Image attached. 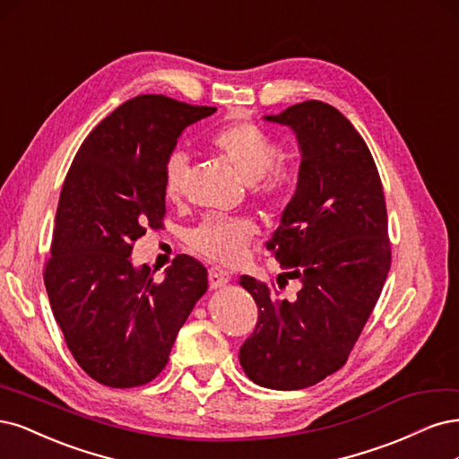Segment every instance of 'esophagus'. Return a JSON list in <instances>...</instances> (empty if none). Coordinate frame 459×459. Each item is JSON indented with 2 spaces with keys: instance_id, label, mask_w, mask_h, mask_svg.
<instances>
[{
  "instance_id": "1",
  "label": "esophagus",
  "mask_w": 459,
  "mask_h": 459,
  "mask_svg": "<svg viewBox=\"0 0 459 459\" xmlns=\"http://www.w3.org/2000/svg\"><path fill=\"white\" fill-rule=\"evenodd\" d=\"M229 282H230V276H229L227 271L219 269V267H212V269H210V288H212V290L223 288V286H227Z\"/></svg>"
}]
</instances>
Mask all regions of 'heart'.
Listing matches in <instances>:
<instances>
[{
    "instance_id": "obj_1",
    "label": "heart",
    "mask_w": 459,
    "mask_h": 459,
    "mask_svg": "<svg viewBox=\"0 0 459 459\" xmlns=\"http://www.w3.org/2000/svg\"><path fill=\"white\" fill-rule=\"evenodd\" d=\"M212 149L225 164L251 185L255 196L263 200L282 198L291 175L286 168L276 166L278 146L274 141L254 124H230L217 131L212 139ZM188 160L175 152L166 166L164 195L169 202H181L186 195ZM257 232V225L246 217H205L192 229L190 246L212 261L234 264L244 255L247 244Z\"/></svg>"
}]
</instances>
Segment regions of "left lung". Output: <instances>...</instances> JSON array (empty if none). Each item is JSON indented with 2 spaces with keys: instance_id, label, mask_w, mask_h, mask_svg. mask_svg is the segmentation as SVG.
I'll return each mask as SVG.
<instances>
[{
  "instance_id": "left-lung-1",
  "label": "left lung",
  "mask_w": 459,
  "mask_h": 459,
  "mask_svg": "<svg viewBox=\"0 0 459 459\" xmlns=\"http://www.w3.org/2000/svg\"><path fill=\"white\" fill-rule=\"evenodd\" d=\"M263 120L295 133L298 186L269 247L298 298L251 276L238 284L259 307L257 326L240 347L246 376L261 387L298 391L347 362L391 269L387 210L374 158L337 108L305 100Z\"/></svg>"
}]
</instances>
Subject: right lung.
<instances>
[{
    "label": "right lung",
    "mask_w": 459,
    "mask_h": 459,
    "mask_svg": "<svg viewBox=\"0 0 459 459\" xmlns=\"http://www.w3.org/2000/svg\"><path fill=\"white\" fill-rule=\"evenodd\" d=\"M215 107L139 95L102 120L74 156L55 217L46 290L72 357L102 385L152 381L208 291V271L177 255L164 280L135 267L133 242L166 215L164 173L181 133Z\"/></svg>",
    "instance_id": "obj_1"
}]
</instances>
